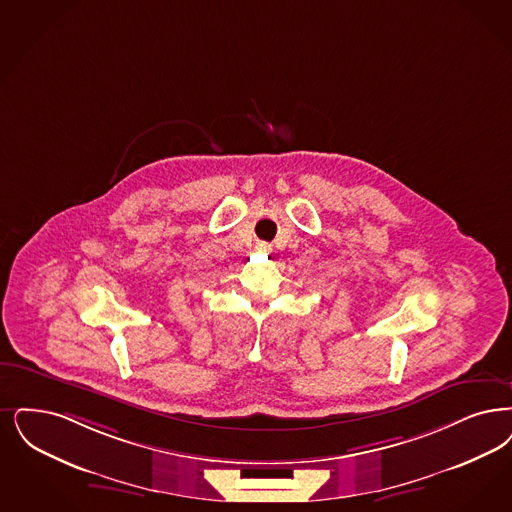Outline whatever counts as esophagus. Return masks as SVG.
<instances>
[{"instance_id": "34e87169", "label": "esophagus", "mask_w": 512, "mask_h": 512, "mask_svg": "<svg viewBox=\"0 0 512 512\" xmlns=\"http://www.w3.org/2000/svg\"><path fill=\"white\" fill-rule=\"evenodd\" d=\"M255 251H257V253H261V255H268V253H272V246H270V244H266V242H261V244H257Z\"/></svg>"}]
</instances>
